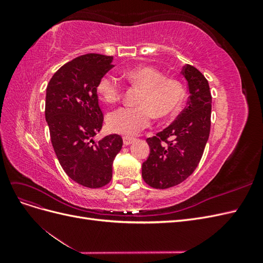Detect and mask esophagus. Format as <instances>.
I'll return each instance as SVG.
<instances>
[{
	"label": "esophagus",
	"instance_id": "1",
	"mask_svg": "<svg viewBox=\"0 0 263 263\" xmlns=\"http://www.w3.org/2000/svg\"><path fill=\"white\" fill-rule=\"evenodd\" d=\"M134 140H135V138H133V137H127V136H125V137L123 138L124 146H128V145H130Z\"/></svg>",
	"mask_w": 263,
	"mask_h": 263
}]
</instances>
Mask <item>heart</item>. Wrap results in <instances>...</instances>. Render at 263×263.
<instances>
[{
  "label": "heart",
  "mask_w": 263,
  "mask_h": 263,
  "mask_svg": "<svg viewBox=\"0 0 263 263\" xmlns=\"http://www.w3.org/2000/svg\"><path fill=\"white\" fill-rule=\"evenodd\" d=\"M133 84L144 89L137 107H122L114 110L107 117L108 128L122 135H136L148 127L154 116L166 117L173 114L184 98L182 84L174 79H164V76L151 67L134 68L125 73ZM101 99L113 104L122 98L123 87L117 78L110 74L103 77L98 84Z\"/></svg>",
  "instance_id": "obj_1"
}]
</instances>
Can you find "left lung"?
Wrapping results in <instances>:
<instances>
[{"label":"left lung","instance_id":"left-lung-1","mask_svg":"<svg viewBox=\"0 0 263 263\" xmlns=\"http://www.w3.org/2000/svg\"><path fill=\"white\" fill-rule=\"evenodd\" d=\"M186 107L170 126L147 138L150 154L142 163L141 176L148 185L169 189L186 180L200 163L210 137L212 95L209 81L196 68L185 65Z\"/></svg>","mask_w":263,"mask_h":263}]
</instances>
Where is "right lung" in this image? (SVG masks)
I'll return each mask as SVG.
<instances>
[{"label":"right lung","instance_id":"add662e5","mask_svg":"<svg viewBox=\"0 0 263 263\" xmlns=\"http://www.w3.org/2000/svg\"><path fill=\"white\" fill-rule=\"evenodd\" d=\"M113 57L80 55L63 65L47 85L45 116L60 165L80 185L97 189L112 179L123 139L113 134L94 141L103 125L98 84L113 68Z\"/></svg>","mask_w":263,"mask_h":263}]
</instances>
